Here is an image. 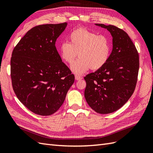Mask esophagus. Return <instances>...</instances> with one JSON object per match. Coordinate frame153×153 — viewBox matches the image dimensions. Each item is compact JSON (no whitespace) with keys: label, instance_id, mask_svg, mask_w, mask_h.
Masks as SVG:
<instances>
[{"label":"esophagus","instance_id":"1","mask_svg":"<svg viewBox=\"0 0 153 153\" xmlns=\"http://www.w3.org/2000/svg\"><path fill=\"white\" fill-rule=\"evenodd\" d=\"M75 79H76V80L78 81V80L82 79H83V77H81V76H75Z\"/></svg>","mask_w":153,"mask_h":153}]
</instances>
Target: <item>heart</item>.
<instances>
[{"label":"heart","instance_id":"1","mask_svg":"<svg viewBox=\"0 0 153 153\" xmlns=\"http://www.w3.org/2000/svg\"><path fill=\"white\" fill-rule=\"evenodd\" d=\"M70 43L64 42L59 48L62 58L68 64H72L79 56V59L71 66L72 72L83 74L88 70H99L108 61L112 46L105 35H98L85 28L73 31L68 37Z\"/></svg>","mask_w":153,"mask_h":153}]
</instances>
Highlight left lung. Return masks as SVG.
I'll return each mask as SVG.
<instances>
[{
  "label": "left lung",
  "instance_id": "left-lung-1",
  "mask_svg": "<svg viewBox=\"0 0 153 153\" xmlns=\"http://www.w3.org/2000/svg\"><path fill=\"white\" fill-rule=\"evenodd\" d=\"M95 25L111 34L112 51L105 66L84 77V95L91 108L105 114L120 109L134 93L139 68V54L124 31L112 25Z\"/></svg>",
  "mask_w": 153,
  "mask_h": 153
}]
</instances>
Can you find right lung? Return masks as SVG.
<instances>
[{
    "instance_id": "1",
    "label": "right lung",
    "mask_w": 153,
    "mask_h": 153,
    "mask_svg": "<svg viewBox=\"0 0 153 153\" xmlns=\"http://www.w3.org/2000/svg\"><path fill=\"white\" fill-rule=\"evenodd\" d=\"M67 23L45 24L29 30L13 50L10 71L14 91L23 105L41 116L62 105L75 77L55 47Z\"/></svg>"
}]
</instances>
